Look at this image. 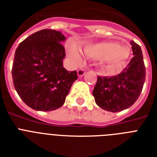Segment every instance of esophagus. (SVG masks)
I'll list each match as a JSON object with an SVG mask.
<instances>
[{"label": "esophagus", "instance_id": "esophagus-1", "mask_svg": "<svg viewBox=\"0 0 157 157\" xmlns=\"http://www.w3.org/2000/svg\"><path fill=\"white\" fill-rule=\"evenodd\" d=\"M85 73H86V71H85V69L80 68V69H78V70H77V75H78V76H80V77L83 76L84 75H85Z\"/></svg>", "mask_w": 157, "mask_h": 157}]
</instances>
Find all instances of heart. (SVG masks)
Wrapping results in <instances>:
<instances>
[{"mask_svg":"<svg viewBox=\"0 0 157 157\" xmlns=\"http://www.w3.org/2000/svg\"><path fill=\"white\" fill-rule=\"evenodd\" d=\"M86 56L97 60H104L105 63L112 71H119L124 67L130 55V50L124 45H120L113 41L87 44L83 47ZM67 55L75 63H81L82 56L78 49L74 45L67 47Z\"/></svg>","mask_w":157,"mask_h":157,"instance_id":"heart-1","label":"heart"}]
</instances>
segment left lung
Segmentation results:
<instances>
[{"instance_id": "left-lung-1", "label": "left lung", "mask_w": 157, "mask_h": 157, "mask_svg": "<svg viewBox=\"0 0 157 157\" xmlns=\"http://www.w3.org/2000/svg\"><path fill=\"white\" fill-rule=\"evenodd\" d=\"M132 58L117 76H98L93 90L95 103L103 109L117 112L127 109L139 98L146 78V68L141 47L131 40Z\"/></svg>"}]
</instances>
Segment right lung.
Listing matches in <instances>:
<instances>
[{
  "instance_id": "add662e5",
  "label": "right lung",
  "mask_w": 157,
  "mask_h": 157,
  "mask_svg": "<svg viewBox=\"0 0 157 157\" xmlns=\"http://www.w3.org/2000/svg\"><path fill=\"white\" fill-rule=\"evenodd\" d=\"M65 36L59 31L43 29L33 33L16 49L12 67L13 83L28 107L49 112L62 107L71 85L78 78L76 71L63 67Z\"/></svg>"
}]
</instances>
